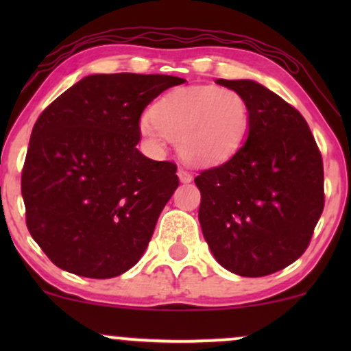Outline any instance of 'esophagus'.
<instances>
[{"mask_svg":"<svg viewBox=\"0 0 351 351\" xmlns=\"http://www.w3.org/2000/svg\"><path fill=\"white\" fill-rule=\"evenodd\" d=\"M178 178H180L181 183H189V181L193 180V176H191V173H188L186 170H183V168H180V170H178Z\"/></svg>","mask_w":351,"mask_h":351,"instance_id":"esophagus-1","label":"esophagus"}]
</instances>
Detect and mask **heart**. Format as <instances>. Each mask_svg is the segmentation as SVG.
I'll use <instances>...</instances> for the list:
<instances>
[{
	"label": "heart",
	"instance_id": "1",
	"mask_svg": "<svg viewBox=\"0 0 351 351\" xmlns=\"http://www.w3.org/2000/svg\"><path fill=\"white\" fill-rule=\"evenodd\" d=\"M251 127V110L239 92L217 86L180 87L153 106L140 132L155 148L178 143L184 162L196 167L226 163L241 150Z\"/></svg>",
	"mask_w": 351,
	"mask_h": 351
}]
</instances>
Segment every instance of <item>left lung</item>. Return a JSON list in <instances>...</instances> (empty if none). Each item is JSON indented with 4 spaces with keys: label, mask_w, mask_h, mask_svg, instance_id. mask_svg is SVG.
<instances>
[{
    "label": "left lung",
    "mask_w": 351,
    "mask_h": 351,
    "mask_svg": "<svg viewBox=\"0 0 351 351\" xmlns=\"http://www.w3.org/2000/svg\"><path fill=\"white\" fill-rule=\"evenodd\" d=\"M216 84L239 92L251 110L241 150L195 178L199 224L215 259L229 272L263 277L305 252L324 211V163L307 122L251 79Z\"/></svg>",
    "instance_id": "obj_1"
}]
</instances>
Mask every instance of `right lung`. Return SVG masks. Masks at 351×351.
<instances>
[{"instance_id":"add662e5","label":"right lung","mask_w":351,"mask_h":351,"mask_svg":"<svg viewBox=\"0 0 351 351\" xmlns=\"http://www.w3.org/2000/svg\"><path fill=\"white\" fill-rule=\"evenodd\" d=\"M184 79L92 74L39 115L21 176L26 223L62 271L110 279L138 263L178 188L176 165L138 152L140 115Z\"/></svg>"}]
</instances>
